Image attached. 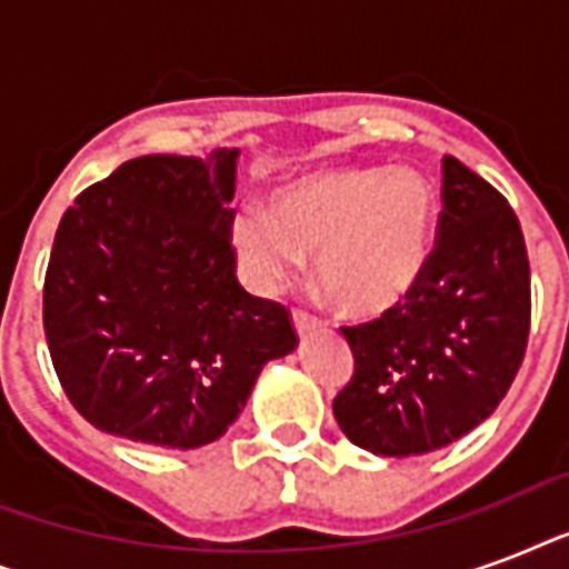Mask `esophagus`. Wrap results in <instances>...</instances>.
Segmentation results:
<instances>
[{"instance_id": "obj_1", "label": "esophagus", "mask_w": 569, "mask_h": 569, "mask_svg": "<svg viewBox=\"0 0 569 569\" xmlns=\"http://www.w3.org/2000/svg\"><path fill=\"white\" fill-rule=\"evenodd\" d=\"M321 325L319 316H312V312H303V310H295V330L298 333H310V330H316Z\"/></svg>"}]
</instances>
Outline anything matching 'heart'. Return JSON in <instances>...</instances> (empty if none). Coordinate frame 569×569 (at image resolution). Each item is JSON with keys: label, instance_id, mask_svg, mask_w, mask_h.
Instances as JSON below:
<instances>
[{"label": "heart", "instance_id": "1", "mask_svg": "<svg viewBox=\"0 0 569 569\" xmlns=\"http://www.w3.org/2000/svg\"><path fill=\"white\" fill-rule=\"evenodd\" d=\"M437 191L407 168H325L277 186L266 214L241 212L230 241L259 292L316 253V280L351 316H380L410 295L431 257Z\"/></svg>", "mask_w": 569, "mask_h": 569}]
</instances>
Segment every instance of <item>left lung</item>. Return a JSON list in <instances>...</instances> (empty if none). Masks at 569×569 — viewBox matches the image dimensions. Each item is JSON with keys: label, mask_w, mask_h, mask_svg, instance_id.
Instances as JSON below:
<instances>
[{"label": "left lung", "mask_w": 569, "mask_h": 569, "mask_svg": "<svg viewBox=\"0 0 569 569\" xmlns=\"http://www.w3.org/2000/svg\"><path fill=\"white\" fill-rule=\"evenodd\" d=\"M437 244L419 283L342 337L355 375L333 416L360 449L407 458L460 440L493 413L520 372L531 271L520 221L476 171L442 156Z\"/></svg>", "instance_id": "left-lung-1"}]
</instances>
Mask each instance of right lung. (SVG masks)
Masks as SVG:
<instances>
[{
    "mask_svg": "<svg viewBox=\"0 0 569 569\" xmlns=\"http://www.w3.org/2000/svg\"><path fill=\"white\" fill-rule=\"evenodd\" d=\"M239 150L138 156L58 223L43 333L67 398L106 433L164 449L218 440L268 360L298 346L283 303L236 277Z\"/></svg>",
    "mask_w": 569,
    "mask_h": 569,
    "instance_id": "add662e5",
    "label": "right lung"
}]
</instances>
